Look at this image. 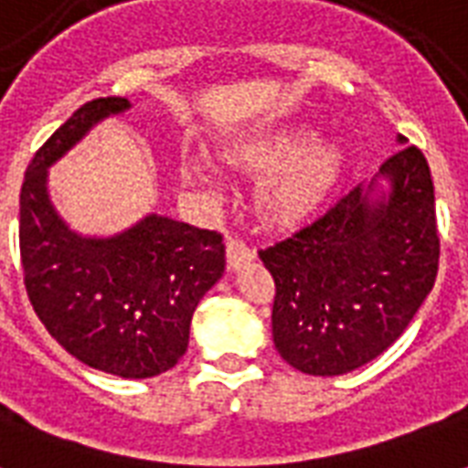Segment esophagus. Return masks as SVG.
<instances>
[{"label":"esophagus","mask_w":468,"mask_h":468,"mask_svg":"<svg viewBox=\"0 0 468 468\" xmlns=\"http://www.w3.org/2000/svg\"><path fill=\"white\" fill-rule=\"evenodd\" d=\"M226 255H228V267H230V270H238L242 262H250V260H255L257 252L250 248L248 242L238 240V238H228Z\"/></svg>","instance_id":"1"}]
</instances>
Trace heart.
<instances>
[{
	"instance_id": "heart-1",
	"label": "heart",
	"mask_w": 468,
	"mask_h": 468,
	"mask_svg": "<svg viewBox=\"0 0 468 468\" xmlns=\"http://www.w3.org/2000/svg\"><path fill=\"white\" fill-rule=\"evenodd\" d=\"M228 160L250 172H270L257 186V208L271 223H293L315 208L340 172L342 153L333 141H313L303 126L279 128L235 145ZM186 175L194 182L213 184L211 169L189 160Z\"/></svg>"
}]
</instances>
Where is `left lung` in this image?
<instances>
[{
    "label": "left lung",
    "instance_id": "8db88e82",
    "mask_svg": "<svg viewBox=\"0 0 468 468\" xmlns=\"http://www.w3.org/2000/svg\"><path fill=\"white\" fill-rule=\"evenodd\" d=\"M377 176L388 194L374 197L377 179L356 184L320 218L260 250L277 286L274 347L303 374L337 377L377 359L435 286L440 235L428 160L406 145Z\"/></svg>",
    "mask_w": 468,
    "mask_h": 468
}]
</instances>
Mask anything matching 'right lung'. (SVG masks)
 <instances>
[{"mask_svg": "<svg viewBox=\"0 0 468 468\" xmlns=\"http://www.w3.org/2000/svg\"><path fill=\"white\" fill-rule=\"evenodd\" d=\"M126 109L123 97L87 101L33 155L18 198V248L33 311L69 355L113 377L150 378L186 352L191 315L226 271V245L216 230L157 213L112 238H84L58 216L48 167Z\"/></svg>", "mask_w": 468, "mask_h": 468, "instance_id": "add662e5", "label": "right lung"}]
</instances>
